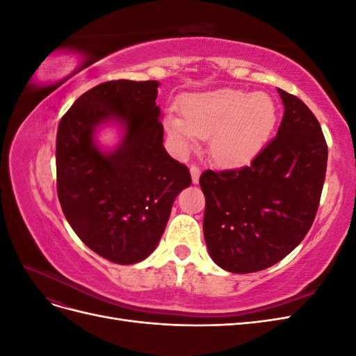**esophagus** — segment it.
I'll return each instance as SVG.
<instances>
[{"mask_svg": "<svg viewBox=\"0 0 356 356\" xmlns=\"http://www.w3.org/2000/svg\"><path fill=\"white\" fill-rule=\"evenodd\" d=\"M190 174H191V179H193V184H197L199 178H200V169L197 166L193 165L190 168Z\"/></svg>", "mask_w": 356, "mask_h": 356, "instance_id": "obj_1", "label": "esophagus"}]
</instances>
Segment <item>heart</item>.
<instances>
[{
    "label": "heart",
    "instance_id": "obj_1",
    "mask_svg": "<svg viewBox=\"0 0 356 356\" xmlns=\"http://www.w3.org/2000/svg\"><path fill=\"white\" fill-rule=\"evenodd\" d=\"M184 115L166 117L168 132L179 149L209 136V152L225 166L252 159L273 132L277 111L267 93L217 89L187 95L181 102Z\"/></svg>",
    "mask_w": 356,
    "mask_h": 356
}]
</instances>
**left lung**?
<instances>
[{"mask_svg": "<svg viewBox=\"0 0 356 356\" xmlns=\"http://www.w3.org/2000/svg\"><path fill=\"white\" fill-rule=\"evenodd\" d=\"M284 117L250 166L204 170L203 236L213 263L232 273L276 264L305 239L319 207L328 148L319 122L297 96L277 89Z\"/></svg>", "mask_w": 356, "mask_h": 356, "instance_id": "8db88e82", "label": "left lung"}]
</instances>
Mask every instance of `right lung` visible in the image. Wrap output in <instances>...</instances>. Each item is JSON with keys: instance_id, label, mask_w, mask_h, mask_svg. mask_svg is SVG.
Masks as SVG:
<instances>
[{"instance_id": "1", "label": "right lung", "mask_w": 356, "mask_h": 356, "mask_svg": "<svg viewBox=\"0 0 356 356\" xmlns=\"http://www.w3.org/2000/svg\"><path fill=\"white\" fill-rule=\"evenodd\" d=\"M159 81H106L83 93L62 117L56 136L58 197L75 234L115 264L152 254L172 204L191 184L186 165L163 147L156 105ZM121 127L113 150L95 143L105 124Z\"/></svg>"}]
</instances>
